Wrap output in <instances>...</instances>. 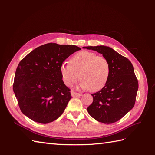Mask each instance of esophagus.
<instances>
[{"label": "esophagus", "mask_w": 155, "mask_h": 155, "mask_svg": "<svg viewBox=\"0 0 155 155\" xmlns=\"http://www.w3.org/2000/svg\"><path fill=\"white\" fill-rule=\"evenodd\" d=\"M71 95H72V97H77V96H81V94L76 92H74V91H72L71 92Z\"/></svg>", "instance_id": "1"}]
</instances>
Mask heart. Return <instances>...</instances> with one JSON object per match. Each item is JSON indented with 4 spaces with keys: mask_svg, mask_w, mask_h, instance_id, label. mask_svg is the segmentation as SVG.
<instances>
[{
    "mask_svg": "<svg viewBox=\"0 0 155 155\" xmlns=\"http://www.w3.org/2000/svg\"><path fill=\"white\" fill-rule=\"evenodd\" d=\"M60 72L67 86H72L80 78V88L94 92L106 86L110 75V65L104 56L83 50L72 56L70 63H63Z\"/></svg>",
    "mask_w": 155,
    "mask_h": 155,
    "instance_id": "b5f03b06",
    "label": "heart"
}]
</instances>
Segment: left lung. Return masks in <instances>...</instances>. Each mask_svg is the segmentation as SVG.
<instances>
[{
  "mask_svg": "<svg viewBox=\"0 0 155 155\" xmlns=\"http://www.w3.org/2000/svg\"><path fill=\"white\" fill-rule=\"evenodd\" d=\"M101 54L109 61L110 75L106 86L91 94L92 104L87 110L94 119L104 124H112L133 109L138 89V79L130 61L105 46H85Z\"/></svg>",
  "mask_w": 155,
  "mask_h": 155,
  "instance_id": "left-lung-1",
  "label": "left lung"
}]
</instances>
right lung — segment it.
<instances>
[{"instance_id":"obj_1","label":"right lung","mask_w":155,"mask_h":155,"mask_svg":"<svg viewBox=\"0 0 155 155\" xmlns=\"http://www.w3.org/2000/svg\"><path fill=\"white\" fill-rule=\"evenodd\" d=\"M80 50L75 45L50 43L34 49L21 61L13 87L23 114L41 124L52 122L63 114L72 96L62 80L60 67Z\"/></svg>"}]
</instances>
